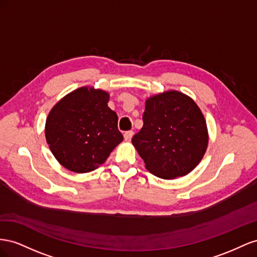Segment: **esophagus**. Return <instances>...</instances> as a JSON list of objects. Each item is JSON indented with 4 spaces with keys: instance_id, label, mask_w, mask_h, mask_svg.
Returning a JSON list of instances; mask_svg holds the SVG:
<instances>
[{
    "instance_id": "esophagus-1",
    "label": "esophagus",
    "mask_w": 257,
    "mask_h": 257,
    "mask_svg": "<svg viewBox=\"0 0 257 257\" xmlns=\"http://www.w3.org/2000/svg\"><path fill=\"white\" fill-rule=\"evenodd\" d=\"M134 135H135L134 131H126V133L123 134V138H124V140H126V141H130L131 139H133Z\"/></svg>"
}]
</instances>
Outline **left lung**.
<instances>
[{
    "label": "left lung",
    "mask_w": 257,
    "mask_h": 257,
    "mask_svg": "<svg viewBox=\"0 0 257 257\" xmlns=\"http://www.w3.org/2000/svg\"><path fill=\"white\" fill-rule=\"evenodd\" d=\"M133 144L151 173L163 179L183 177L207 151V123L192 99L167 91L146 101L143 127Z\"/></svg>",
    "instance_id": "obj_1"
}]
</instances>
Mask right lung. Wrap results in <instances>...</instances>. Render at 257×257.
Wrapping results in <instances>:
<instances>
[{"label": "right lung", "mask_w": 257, "mask_h": 257, "mask_svg": "<svg viewBox=\"0 0 257 257\" xmlns=\"http://www.w3.org/2000/svg\"><path fill=\"white\" fill-rule=\"evenodd\" d=\"M108 93L87 87L65 96L51 109L45 126L46 141L67 169L90 172L106 160L123 137L118 116L107 106Z\"/></svg>", "instance_id": "obj_1"}]
</instances>
